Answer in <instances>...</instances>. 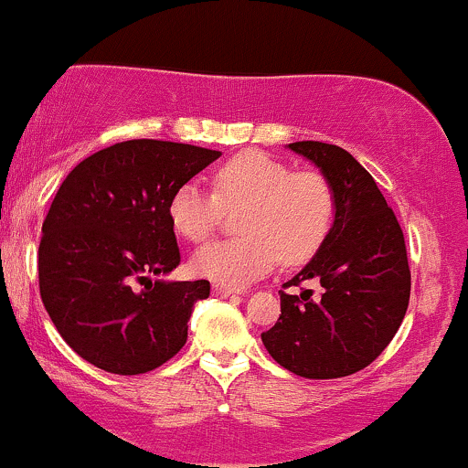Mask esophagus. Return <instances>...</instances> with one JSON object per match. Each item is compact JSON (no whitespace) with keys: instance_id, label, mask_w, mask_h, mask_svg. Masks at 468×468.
I'll return each instance as SVG.
<instances>
[{"instance_id":"esophagus-1","label":"esophagus","mask_w":468,"mask_h":468,"mask_svg":"<svg viewBox=\"0 0 468 468\" xmlns=\"http://www.w3.org/2000/svg\"><path fill=\"white\" fill-rule=\"evenodd\" d=\"M239 293L236 289H229V287H223V284H212V295L214 298H229V295Z\"/></svg>"}]
</instances>
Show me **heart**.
<instances>
[{"mask_svg": "<svg viewBox=\"0 0 468 468\" xmlns=\"http://www.w3.org/2000/svg\"><path fill=\"white\" fill-rule=\"evenodd\" d=\"M214 192L186 181L168 201L175 232L203 243L221 223L223 210L243 206L240 236L206 245L192 256L197 276L240 289L265 276L273 262L302 265L320 251L335 221V188L320 170H293L262 151L236 153L214 170Z\"/></svg>", "mask_w": 468, "mask_h": 468, "instance_id": "obj_1", "label": "heart"}]
</instances>
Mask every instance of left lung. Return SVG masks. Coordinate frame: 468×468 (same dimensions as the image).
Masks as SVG:
<instances>
[{
  "mask_svg": "<svg viewBox=\"0 0 468 468\" xmlns=\"http://www.w3.org/2000/svg\"><path fill=\"white\" fill-rule=\"evenodd\" d=\"M335 188L337 210L313 261L280 291L276 326L262 344L280 366L306 378H339L370 366L397 335L410 304L411 273L403 229L377 181L344 148L293 142ZM317 282L320 296L304 290Z\"/></svg>",
  "mask_w": 468,
  "mask_h": 468,
  "instance_id": "8db88e82",
  "label": "left lung"
}]
</instances>
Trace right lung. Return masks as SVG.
I'll return each mask as SVG.
<instances>
[{"instance_id": "add662e5", "label": "right lung", "mask_w": 468, "mask_h": 468, "mask_svg": "<svg viewBox=\"0 0 468 468\" xmlns=\"http://www.w3.org/2000/svg\"><path fill=\"white\" fill-rule=\"evenodd\" d=\"M218 155L179 142L126 140L82 159L60 184L43 221L38 291L60 337L91 366L142 375L184 348L210 282L148 276L181 262L168 201Z\"/></svg>"}]
</instances>
